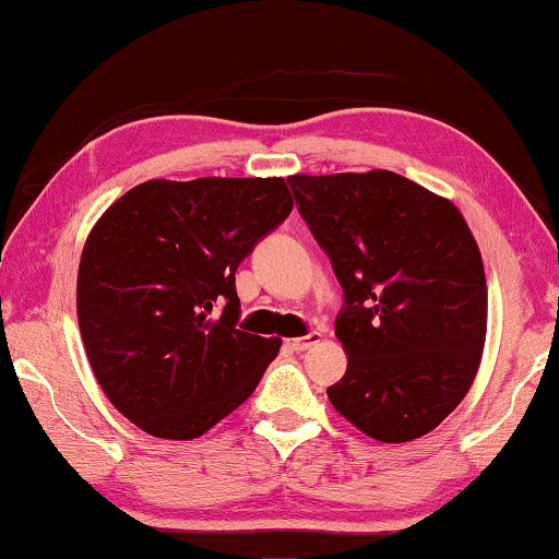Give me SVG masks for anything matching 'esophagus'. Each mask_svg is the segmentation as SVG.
<instances>
[{
    "mask_svg": "<svg viewBox=\"0 0 559 559\" xmlns=\"http://www.w3.org/2000/svg\"><path fill=\"white\" fill-rule=\"evenodd\" d=\"M321 342V334L319 332H311L306 336H298V340H288V347L294 352H306L309 347H313V344Z\"/></svg>",
    "mask_w": 559,
    "mask_h": 559,
    "instance_id": "esophagus-1",
    "label": "esophagus"
}]
</instances>
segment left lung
<instances>
[{"label":"left lung","mask_w":559,"mask_h":559,"mask_svg":"<svg viewBox=\"0 0 559 559\" xmlns=\"http://www.w3.org/2000/svg\"><path fill=\"white\" fill-rule=\"evenodd\" d=\"M344 288L347 372L336 413L382 443L438 428L466 397L486 342V276L451 200L388 169L288 177Z\"/></svg>","instance_id":"obj_1"}]
</instances>
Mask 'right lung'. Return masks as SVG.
Segmentation results:
<instances>
[{
  "instance_id": "obj_1",
  "label": "right lung",
  "mask_w": 559,
  "mask_h": 559,
  "mask_svg": "<svg viewBox=\"0 0 559 559\" xmlns=\"http://www.w3.org/2000/svg\"><path fill=\"white\" fill-rule=\"evenodd\" d=\"M290 210L281 177L152 179L93 225L78 269L83 347L144 433L192 440L253 395L281 340L238 326L235 271Z\"/></svg>"
}]
</instances>
